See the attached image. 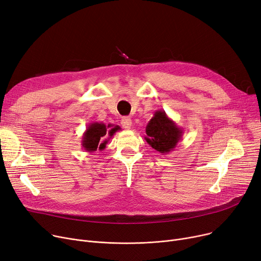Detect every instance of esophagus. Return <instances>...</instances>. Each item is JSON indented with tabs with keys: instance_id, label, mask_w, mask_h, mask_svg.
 <instances>
[{
	"instance_id": "esophagus-1",
	"label": "esophagus",
	"mask_w": 261,
	"mask_h": 261,
	"mask_svg": "<svg viewBox=\"0 0 261 261\" xmlns=\"http://www.w3.org/2000/svg\"><path fill=\"white\" fill-rule=\"evenodd\" d=\"M120 123H121V126L125 128V129H130L131 126H132V120H131L130 117L125 116V117L121 118V122Z\"/></svg>"
}]
</instances>
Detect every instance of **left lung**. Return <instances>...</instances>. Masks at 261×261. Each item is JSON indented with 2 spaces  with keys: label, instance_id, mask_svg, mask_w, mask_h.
I'll list each match as a JSON object with an SVG mask.
<instances>
[{
  "label": "left lung",
  "instance_id": "obj_1",
  "mask_svg": "<svg viewBox=\"0 0 261 261\" xmlns=\"http://www.w3.org/2000/svg\"><path fill=\"white\" fill-rule=\"evenodd\" d=\"M146 142L162 154H167L176 147L183 136V129L177 127L164 110H158L146 127Z\"/></svg>",
  "mask_w": 261,
  "mask_h": 261
}]
</instances>
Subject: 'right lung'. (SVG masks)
Returning a JSON list of instances; mask_svg holds the SVG:
<instances>
[{
    "label": "right lung",
    "mask_w": 261,
    "mask_h": 261,
    "mask_svg": "<svg viewBox=\"0 0 261 261\" xmlns=\"http://www.w3.org/2000/svg\"><path fill=\"white\" fill-rule=\"evenodd\" d=\"M119 130V126L112 123H109L107 126L103 122H91L82 135L81 145L87 152H94L97 150L102 151L110 139Z\"/></svg>",
    "instance_id": "add662e5"
}]
</instances>
